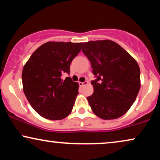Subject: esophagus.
Segmentation results:
<instances>
[{"label": "esophagus", "instance_id": "34e87169", "mask_svg": "<svg viewBox=\"0 0 160 160\" xmlns=\"http://www.w3.org/2000/svg\"><path fill=\"white\" fill-rule=\"evenodd\" d=\"M88 84V81H85V82H79V85H80V87H83L85 86H87Z\"/></svg>", "mask_w": 160, "mask_h": 160}]
</instances>
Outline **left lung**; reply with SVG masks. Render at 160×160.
<instances>
[{
	"instance_id": "obj_1",
	"label": "left lung",
	"mask_w": 160,
	"mask_h": 160,
	"mask_svg": "<svg viewBox=\"0 0 160 160\" xmlns=\"http://www.w3.org/2000/svg\"><path fill=\"white\" fill-rule=\"evenodd\" d=\"M97 80L93 93L87 97L96 116L104 120L122 116L135 101L140 88L138 63L124 49L111 40L82 44Z\"/></svg>"
}]
</instances>
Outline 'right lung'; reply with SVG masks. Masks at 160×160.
<instances>
[{"label":"right lung","instance_id":"obj_1","mask_svg":"<svg viewBox=\"0 0 160 160\" xmlns=\"http://www.w3.org/2000/svg\"><path fill=\"white\" fill-rule=\"evenodd\" d=\"M81 42H48L34 51L23 67V91L34 110L49 120L69 116L78 94L79 84L69 77L70 63L81 50Z\"/></svg>","mask_w":160,"mask_h":160}]
</instances>
